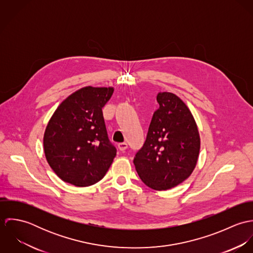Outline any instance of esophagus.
I'll return each mask as SVG.
<instances>
[{
  "mask_svg": "<svg viewBox=\"0 0 253 253\" xmlns=\"http://www.w3.org/2000/svg\"><path fill=\"white\" fill-rule=\"evenodd\" d=\"M118 148H119L120 151H125V150L127 149V143H126V142L119 143V144H118Z\"/></svg>",
  "mask_w": 253,
  "mask_h": 253,
  "instance_id": "obj_1",
  "label": "esophagus"
}]
</instances>
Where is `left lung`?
I'll return each mask as SVG.
<instances>
[{"mask_svg":"<svg viewBox=\"0 0 253 253\" xmlns=\"http://www.w3.org/2000/svg\"><path fill=\"white\" fill-rule=\"evenodd\" d=\"M146 141L133 160L149 188L163 191L186 180L194 171L201 149L196 121L188 106L171 92H159Z\"/></svg>","mask_w":253,"mask_h":253,"instance_id":"8db88e82","label":"left lung"}]
</instances>
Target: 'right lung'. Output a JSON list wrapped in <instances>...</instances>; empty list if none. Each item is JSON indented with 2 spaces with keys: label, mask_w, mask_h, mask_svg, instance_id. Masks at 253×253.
Here are the masks:
<instances>
[{
  "label": "right lung",
  "mask_w": 253,
  "mask_h": 253,
  "mask_svg": "<svg viewBox=\"0 0 253 253\" xmlns=\"http://www.w3.org/2000/svg\"><path fill=\"white\" fill-rule=\"evenodd\" d=\"M114 87L84 86L64 99L49 119L43 134L45 159L64 182L77 187L101 180L114 158L102 108Z\"/></svg>",
  "instance_id": "1"
}]
</instances>
